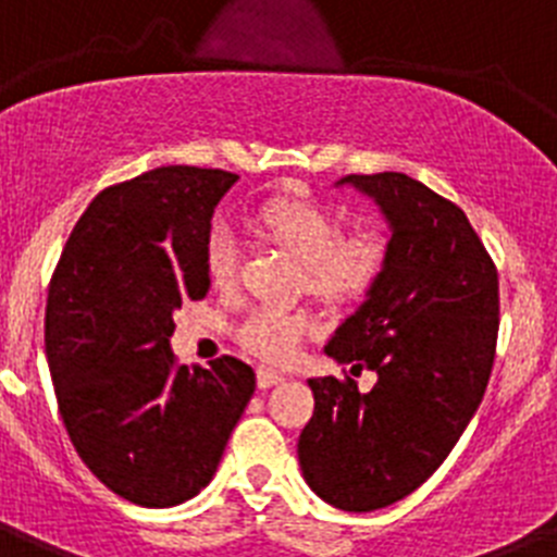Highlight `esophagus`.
Returning a JSON list of instances; mask_svg holds the SVG:
<instances>
[{
    "instance_id": "esophagus-1",
    "label": "esophagus",
    "mask_w": 557,
    "mask_h": 557,
    "mask_svg": "<svg viewBox=\"0 0 557 557\" xmlns=\"http://www.w3.org/2000/svg\"><path fill=\"white\" fill-rule=\"evenodd\" d=\"M278 382H284V373L268 371V368H259V371H256V385L262 387V391H268V387L278 385Z\"/></svg>"
}]
</instances>
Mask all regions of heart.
Returning <instances> with one entry per match:
<instances>
[{"mask_svg": "<svg viewBox=\"0 0 557 557\" xmlns=\"http://www.w3.org/2000/svg\"><path fill=\"white\" fill-rule=\"evenodd\" d=\"M259 223L275 243L304 264L307 293L326 304L362 301L385 275L391 262V236L379 225L346 234L343 220L314 200H270ZM239 236L228 223H218L206 236V273L218 287L234 284L239 273ZM309 332L307 314L278 307H253L236 326L248 351L268 362H287Z\"/></svg>", "mask_w": 557, "mask_h": 557, "instance_id": "1", "label": "heart"}]
</instances>
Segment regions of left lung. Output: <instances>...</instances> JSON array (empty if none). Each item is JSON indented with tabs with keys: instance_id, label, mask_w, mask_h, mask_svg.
I'll use <instances>...</instances> for the list:
<instances>
[{
	"instance_id": "1",
	"label": "left lung",
	"mask_w": 557,
	"mask_h": 557,
	"mask_svg": "<svg viewBox=\"0 0 557 557\" xmlns=\"http://www.w3.org/2000/svg\"><path fill=\"white\" fill-rule=\"evenodd\" d=\"M391 225V262L326 354L376 373L309 379L314 412L298 437L304 480L351 513L387 508L449 457L488 387L499 278L460 206L405 172L346 175Z\"/></svg>"
}]
</instances>
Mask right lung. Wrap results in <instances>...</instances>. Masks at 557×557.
<instances>
[{"label": "right lung", "instance_id": "obj_1", "mask_svg": "<svg viewBox=\"0 0 557 557\" xmlns=\"http://www.w3.org/2000/svg\"><path fill=\"white\" fill-rule=\"evenodd\" d=\"M239 175L159 166L97 195L49 282L44 346L58 410L88 471L141 508H172L214 476L256 391L253 368L175 362L172 314L211 287V214Z\"/></svg>", "mask_w": 557, "mask_h": 557}]
</instances>
